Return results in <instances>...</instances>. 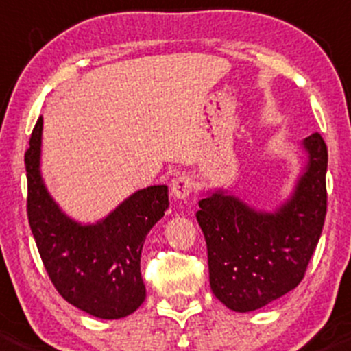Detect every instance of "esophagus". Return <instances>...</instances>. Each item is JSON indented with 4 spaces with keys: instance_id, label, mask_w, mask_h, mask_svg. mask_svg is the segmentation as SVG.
<instances>
[{
    "instance_id": "obj_1",
    "label": "esophagus",
    "mask_w": 351,
    "mask_h": 351,
    "mask_svg": "<svg viewBox=\"0 0 351 351\" xmlns=\"http://www.w3.org/2000/svg\"><path fill=\"white\" fill-rule=\"evenodd\" d=\"M171 193L172 196L177 197V199H186V197H189V194L193 193V180L187 176L176 177L171 182Z\"/></svg>"
}]
</instances>
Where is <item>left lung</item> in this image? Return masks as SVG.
<instances>
[{
	"label": "left lung",
	"mask_w": 351,
	"mask_h": 351,
	"mask_svg": "<svg viewBox=\"0 0 351 351\" xmlns=\"http://www.w3.org/2000/svg\"><path fill=\"white\" fill-rule=\"evenodd\" d=\"M306 164L291 196L260 211L230 191H208L196 213L208 247L211 291L226 308L250 313L295 289L304 277L326 216L328 149L302 140Z\"/></svg>",
	"instance_id": "8db88e82"
}]
</instances>
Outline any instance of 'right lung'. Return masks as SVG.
I'll return each instance as SVG.
<instances>
[{
  "label": "right lung",
  "instance_id": "1",
  "mask_svg": "<svg viewBox=\"0 0 351 351\" xmlns=\"http://www.w3.org/2000/svg\"><path fill=\"white\" fill-rule=\"evenodd\" d=\"M43 118H38L25 154L28 223L38 254L59 294L77 309L120 319L145 301L140 272L143 241L169 208L167 186L133 193L96 223L67 216L47 191L40 172Z\"/></svg>",
  "mask_w": 351,
  "mask_h": 351
}]
</instances>
